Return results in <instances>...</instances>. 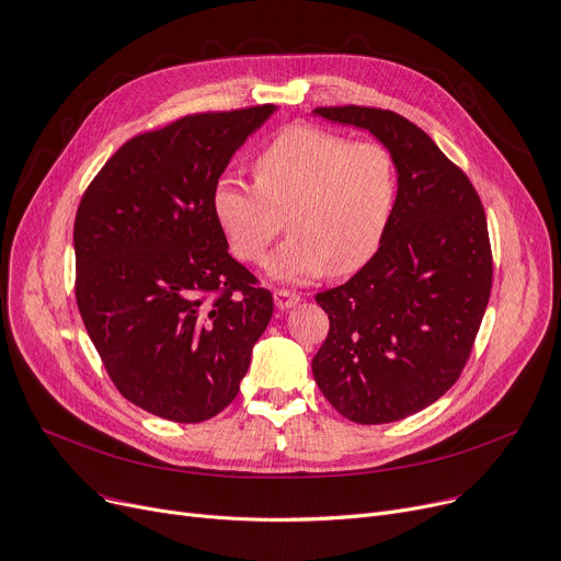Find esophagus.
Returning a JSON list of instances; mask_svg holds the SVG:
<instances>
[{"mask_svg": "<svg viewBox=\"0 0 561 561\" xmlns=\"http://www.w3.org/2000/svg\"><path fill=\"white\" fill-rule=\"evenodd\" d=\"M299 301H301V296L296 294V291H291V289H276L274 291V304H276L278 310H287V308L296 306Z\"/></svg>", "mask_w": 561, "mask_h": 561, "instance_id": "1", "label": "esophagus"}]
</instances>
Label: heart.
Instances as JSON below:
<instances>
[{
	"mask_svg": "<svg viewBox=\"0 0 561 561\" xmlns=\"http://www.w3.org/2000/svg\"><path fill=\"white\" fill-rule=\"evenodd\" d=\"M253 179L255 185L221 176L213 215L242 262L265 257L287 217L291 236L267 262L287 283L365 267L399 202V164L382 142H353L310 124L280 130L253 158Z\"/></svg>",
	"mask_w": 561,
	"mask_h": 561,
	"instance_id": "1",
	"label": "heart"
}]
</instances>
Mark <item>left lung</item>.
Returning a JSON list of instances; mask_svg holds the SVG:
<instances>
[{"mask_svg":"<svg viewBox=\"0 0 561 561\" xmlns=\"http://www.w3.org/2000/svg\"><path fill=\"white\" fill-rule=\"evenodd\" d=\"M314 113L367 128L393 153L399 202L378 253L314 296L331 328L312 374L348 421H401L442 399L473 351L493 278L484 208L469 176L403 115L367 106Z\"/></svg>","mask_w":561,"mask_h":561,"instance_id":"1","label":"left lung"}]
</instances>
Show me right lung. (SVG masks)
I'll return each mask as SVG.
<instances>
[{"mask_svg":"<svg viewBox=\"0 0 561 561\" xmlns=\"http://www.w3.org/2000/svg\"><path fill=\"white\" fill-rule=\"evenodd\" d=\"M276 106L194 113L126 140L75 219L77 306L117 391L176 423L233 403L274 296L213 215L228 160Z\"/></svg>","mask_w":561,"mask_h":561,"instance_id":"obj_1","label":"right lung"}]
</instances>
